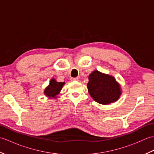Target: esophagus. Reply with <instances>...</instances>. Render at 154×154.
Masks as SVG:
<instances>
[{
	"label": "esophagus",
	"instance_id": "34e87169",
	"mask_svg": "<svg viewBox=\"0 0 154 154\" xmlns=\"http://www.w3.org/2000/svg\"><path fill=\"white\" fill-rule=\"evenodd\" d=\"M71 80L72 81H77L79 80V78L78 77H73V78H71Z\"/></svg>",
	"mask_w": 154,
	"mask_h": 154
}]
</instances>
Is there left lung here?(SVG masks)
<instances>
[{
  "label": "left lung",
  "mask_w": 154,
  "mask_h": 154,
  "mask_svg": "<svg viewBox=\"0 0 154 154\" xmlns=\"http://www.w3.org/2000/svg\"><path fill=\"white\" fill-rule=\"evenodd\" d=\"M87 89L93 100L102 104L116 102L122 94L119 84L114 77L97 70L89 75Z\"/></svg>",
  "instance_id": "8db88e82"
}]
</instances>
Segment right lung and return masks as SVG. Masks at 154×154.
Instances as JSON below:
<instances>
[{"mask_svg":"<svg viewBox=\"0 0 154 154\" xmlns=\"http://www.w3.org/2000/svg\"><path fill=\"white\" fill-rule=\"evenodd\" d=\"M64 82H57L55 79H51L50 81V85L45 88L44 94L49 98H57V95L60 93L63 87Z\"/></svg>","mask_w":154,"mask_h":154,"instance_id":"1","label":"right lung"}]
</instances>
